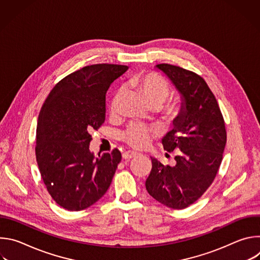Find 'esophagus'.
<instances>
[{"label":"esophagus","instance_id":"34e87169","mask_svg":"<svg viewBox=\"0 0 260 260\" xmlns=\"http://www.w3.org/2000/svg\"><path fill=\"white\" fill-rule=\"evenodd\" d=\"M139 154L137 152H134V151H126L122 154V157L124 159H132V158H135L137 157Z\"/></svg>","mask_w":260,"mask_h":260}]
</instances>
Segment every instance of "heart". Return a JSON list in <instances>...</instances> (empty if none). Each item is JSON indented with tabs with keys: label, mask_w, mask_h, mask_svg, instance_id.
Returning <instances> with one entry per match:
<instances>
[{
	"label": "heart",
	"mask_w": 260,
	"mask_h": 260,
	"mask_svg": "<svg viewBox=\"0 0 260 260\" xmlns=\"http://www.w3.org/2000/svg\"><path fill=\"white\" fill-rule=\"evenodd\" d=\"M131 87L139 94L150 108L156 109L165 117L177 116L181 111L179 102H169L164 104L170 94V85L167 80L155 73L140 74L129 80ZM122 92L118 91L111 101L110 114L114 116L118 112V104ZM149 131L146 127L132 123L121 133V140L134 148H143L149 141Z\"/></svg>",
	"instance_id": "heart-1"
}]
</instances>
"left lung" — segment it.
Returning a JSON list of instances; mask_svg holds the SVG:
<instances>
[{"label": "left lung", "instance_id": "1", "mask_svg": "<svg viewBox=\"0 0 260 260\" xmlns=\"http://www.w3.org/2000/svg\"><path fill=\"white\" fill-rule=\"evenodd\" d=\"M156 68L182 98L174 128L162 139L164 149L177 151V155L174 167L151 157L152 169L145 185L157 202L180 210L197 202L214 181L223 156L226 129L217 100L200 75L169 63Z\"/></svg>", "mask_w": 260, "mask_h": 260}]
</instances>
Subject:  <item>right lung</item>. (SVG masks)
<instances>
[{
    "instance_id": "right-lung-1",
    "label": "right lung",
    "mask_w": 260,
    "mask_h": 260,
    "mask_svg": "<svg viewBox=\"0 0 260 260\" xmlns=\"http://www.w3.org/2000/svg\"><path fill=\"white\" fill-rule=\"evenodd\" d=\"M127 66H86L61 79L45 100L38 117L36 158L47 191L68 211H81L108 190L121 153L95 157L89 132L106 117V92Z\"/></svg>"
}]
</instances>
